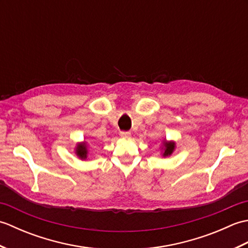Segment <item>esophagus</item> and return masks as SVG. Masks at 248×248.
<instances>
[{
  "mask_svg": "<svg viewBox=\"0 0 248 248\" xmlns=\"http://www.w3.org/2000/svg\"><path fill=\"white\" fill-rule=\"evenodd\" d=\"M120 136L123 139H129L130 136H131V133L130 132H128V131H121L120 132Z\"/></svg>",
  "mask_w": 248,
  "mask_h": 248,
  "instance_id": "34e87169",
  "label": "esophagus"
}]
</instances>
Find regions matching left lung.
I'll list each match as a JSON object with an SVG mask.
<instances>
[{"mask_svg": "<svg viewBox=\"0 0 248 248\" xmlns=\"http://www.w3.org/2000/svg\"><path fill=\"white\" fill-rule=\"evenodd\" d=\"M164 146H165L164 155H171V152L173 151V148H175V144H173V143H164Z\"/></svg>", "mask_w": 248, "mask_h": 248, "instance_id": "left-lung-1", "label": "left lung"}]
</instances>
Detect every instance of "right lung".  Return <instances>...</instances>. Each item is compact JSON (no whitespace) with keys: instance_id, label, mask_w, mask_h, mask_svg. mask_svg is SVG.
I'll return each instance as SVG.
<instances>
[{"instance_id":"right-lung-1","label":"right lung","mask_w":248,"mask_h":248,"mask_svg":"<svg viewBox=\"0 0 248 248\" xmlns=\"http://www.w3.org/2000/svg\"><path fill=\"white\" fill-rule=\"evenodd\" d=\"M77 154L78 155L81 157V159H85L86 155H87V150H86V146L85 145H78L77 148Z\"/></svg>"}]
</instances>
